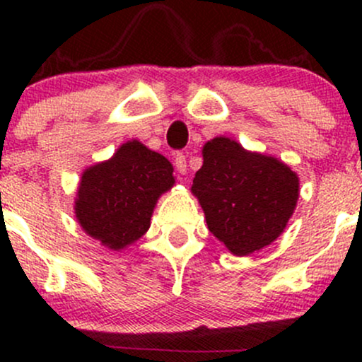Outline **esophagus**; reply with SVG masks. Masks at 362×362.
Masks as SVG:
<instances>
[{"mask_svg": "<svg viewBox=\"0 0 362 362\" xmlns=\"http://www.w3.org/2000/svg\"><path fill=\"white\" fill-rule=\"evenodd\" d=\"M175 168L180 175H184L187 172V158L185 155H182V153H177L175 155Z\"/></svg>", "mask_w": 362, "mask_h": 362, "instance_id": "34e87169", "label": "esophagus"}]
</instances>
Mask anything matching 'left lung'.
Segmentation results:
<instances>
[{"mask_svg":"<svg viewBox=\"0 0 362 362\" xmlns=\"http://www.w3.org/2000/svg\"><path fill=\"white\" fill-rule=\"evenodd\" d=\"M202 158L190 190L211 233L238 257L271 245L300 197L296 173L277 158L247 151L224 136L207 141Z\"/></svg>","mask_w":362,"mask_h":362,"instance_id":"1","label":"left lung"}]
</instances>
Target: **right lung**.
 I'll list each match as a JSON object with an SVG mask.
<instances>
[{"label":"right lung","instance_id":"add662e5","mask_svg":"<svg viewBox=\"0 0 362 362\" xmlns=\"http://www.w3.org/2000/svg\"><path fill=\"white\" fill-rule=\"evenodd\" d=\"M175 184L172 163L139 141L83 172L74 214L86 235L122 250L148 231L158 197Z\"/></svg>","mask_w":362,"mask_h":362}]
</instances>
